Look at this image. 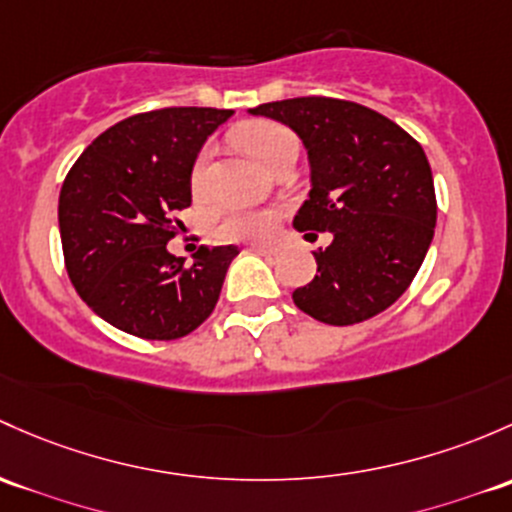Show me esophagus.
Here are the masks:
<instances>
[{"label":"esophagus","mask_w":512,"mask_h":512,"mask_svg":"<svg viewBox=\"0 0 512 512\" xmlns=\"http://www.w3.org/2000/svg\"><path fill=\"white\" fill-rule=\"evenodd\" d=\"M250 252H257V255H265V257H272V255H277V247H272V245H250Z\"/></svg>","instance_id":"esophagus-1"}]
</instances>
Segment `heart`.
<instances>
[{
  "label": "heart",
  "instance_id": "1",
  "mask_svg": "<svg viewBox=\"0 0 512 512\" xmlns=\"http://www.w3.org/2000/svg\"><path fill=\"white\" fill-rule=\"evenodd\" d=\"M233 142L238 144L247 157H252L260 166H270L274 159H279L287 152H297V137L289 127L279 125L272 120H247L240 122L230 132ZM208 157L211 149H201L191 169V186L193 191H201L206 184L208 174ZM279 213L274 208H238L230 211L218 223V235L223 240L233 242H260L267 240L277 228Z\"/></svg>",
  "mask_w": 512,
  "mask_h": 512
}]
</instances>
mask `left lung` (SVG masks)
Instances as JSON below:
<instances>
[{"mask_svg": "<svg viewBox=\"0 0 512 512\" xmlns=\"http://www.w3.org/2000/svg\"><path fill=\"white\" fill-rule=\"evenodd\" d=\"M250 112L292 127L309 152L311 191L294 228L333 235L314 252L316 277L294 289V304L331 326L378 316L407 292L434 238L437 196L424 149L351 100L309 95Z\"/></svg>", "mask_w": 512, "mask_h": 512, "instance_id": "obj_1", "label": "left lung"}]
</instances>
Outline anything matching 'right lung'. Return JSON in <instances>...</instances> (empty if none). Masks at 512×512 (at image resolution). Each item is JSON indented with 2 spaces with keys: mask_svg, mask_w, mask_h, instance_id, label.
Listing matches in <instances>:
<instances>
[{
  "mask_svg": "<svg viewBox=\"0 0 512 512\" xmlns=\"http://www.w3.org/2000/svg\"><path fill=\"white\" fill-rule=\"evenodd\" d=\"M233 110L164 107L105 129L68 171L58 198L63 260L80 299L147 341L196 331L218 304L235 245H201L191 265L166 242L191 206V169Z\"/></svg>",
  "mask_w": 512,
  "mask_h": 512,
  "instance_id": "add662e5",
  "label": "right lung"
}]
</instances>
